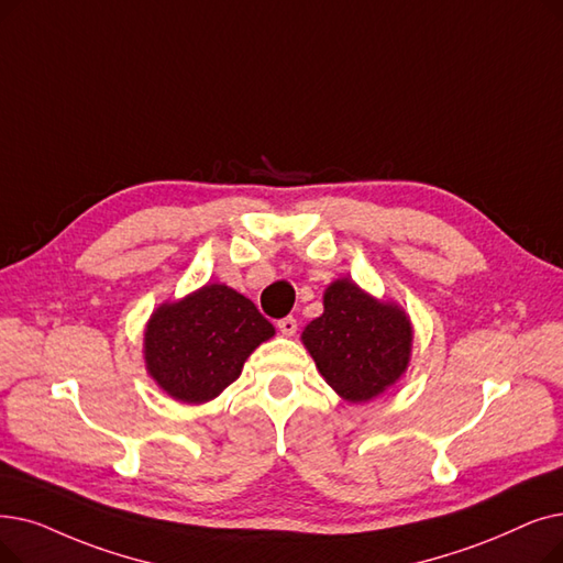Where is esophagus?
I'll list each match as a JSON object with an SVG mask.
<instances>
[{"label":"esophagus","instance_id":"obj_1","mask_svg":"<svg viewBox=\"0 0 563 563\" xmlns=\"http://www.w3.org/2000/svg\"><path fill=\"white\" fill-rule=\"evenodd\" d=\"M297 320H295V317H283V320H278V331L283 333V335H295L297 333Z\"/></svg>","mask_w":563,"mask_h":563}]
</instances>
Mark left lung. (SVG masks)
<instances>
[{"label": "left lung", "instance_id": "1", "mask_svg": "<svg viewBox=\"0 0 563 563\" xmlns=\"http://www.w3.org/2000/svg\"><path fill=\"white\" fill-rule=\"evenodd\" d=\"M301 340L340 398L365 402L402 377L413 331L398 303L338 278L324 291V312L303 329Z\"/></svg>", "mask_w": 563, "mask_h": 563}]
</instances>
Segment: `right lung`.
Here are the masks:
<instances>
[{
    "label": "right lung",
    "mask_w": 563,
    "mask_h": 563,
    "mask_svg": "<svg viewBox=\"0 0 563 563\" xmlns=\"http://www.w3.org/2000/svg\"><path fill=\"white\" fill-rule=\"evenodd\" d=\"M274 333L251 299L209 283L152 312L144 329L146 373L169 398L202 405L221 396Z\"/></svg>",
    "instance_id": "obj_1"
}]
</instances>
